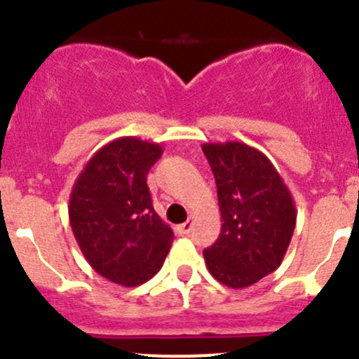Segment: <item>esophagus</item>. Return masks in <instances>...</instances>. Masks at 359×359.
Masks as SVG:
<instances>
[{"instance_id": "obj_1", "label": "esophagus", "mask_w": 359, "mask_h": 359, "mask_svg": "<svg viewBox=\"0 0 359 359\" xmlns=\"http://www.w3.org/2000/svg\"><path fill=\"white\" fill-rule=\"evenodd\" d=\"M191 229H193V222H189V220H187V222H184L182 226H180V233H182V234H189Z\"/></svg>"}]
</instances>
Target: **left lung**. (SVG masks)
<instances>
[{"label":"left lung","instance_id":"left-lung-1","mask_svg":"<svg viewBox=\"0 0 359 359\" xmlns=\"http://www.w3.org/2000/svg\"><path fill=\"white\" fill-rule=\"evenodd\" d=\"M217 184L222 229L203 252L210 274L247 288L280 267L297 222L295 203L271 159L248 144L201 146Z\"/></svg>","mask_w":359,"mask_h":359}]
</instances>
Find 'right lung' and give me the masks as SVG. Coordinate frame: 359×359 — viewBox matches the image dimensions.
Here are the masks:
<instances>
[{"mask_svg":"<svg viewBox=\"0 0 359 359\" xmlns=\"http://www.w3.org/2000/svg\"><path fill=\"white\" fill-rule=\"evenodd\" d=\"M161 154L156 142L119 137L88 159L72 186V234L93 271L116 285L146 283L172 247V227L154 212L146 182Z\"/></svg>","mask_w":359,"mask_h":359,"instance_id":"1","label":"right lung"}]
</instances>
